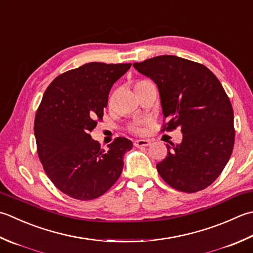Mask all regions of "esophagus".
Segmentation results:
<instances>
[{
    "label": "esophagus",
    "instance_id": "obj_1",
    "mask_svg": "<svg viewBox=\"0 0 253 253\" xmlns=\"http://www.w3.org/2000/svg\"><path fill=\"white\" fill-rule=\"evenodd\" d=\"M133 145H135L138 148L148 147V146L151 145V141L148 140V139H138V140H136L135 142H133Z\"/></svg>",
    "mask_w": 253,
    "mask_h": 253
}]
</instances>
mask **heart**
I'll use <instances>...</instances> for the list:
<instances>
[{
    "mask_svg": "<svg viewBox=\"0 0 253 253\" xmlns=\"http://www.w3.org/2000/svg\"><path fill=\"white\" fill-rule=\"evenodd\" d=\"M146 83H149V81H147V80H139V81H138V82L136 83V87H138L139 85H142V84H146ZM135 129L138 130L137 128H135Z\"/></svg>",
    "mask_w": 253,
    "mask_h": 253,
    "instance_id": "heart-1",
    "label": "heart"
}]
</instances>
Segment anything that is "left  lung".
<instances>
[{
    "label": "left lung",
    "mask_w": 253,
    "mask_h": 253,
    "mask_svg": "<svg viewBox=\"0 0 253 253\" xmlns=\"http://www.w3.org/2000/svg\"><path fill=\"white\" fill-rule=\"evenodd\" d=\"M159 88L163 130L180 128V145L168 146L157 165L173 189L195 193L210 186L224 170L234 149L231 103L218 79L201 63L176 56H158L133 63Z\"/></svg>",
    "instance_id": "8db88e82"
}]
</instances>
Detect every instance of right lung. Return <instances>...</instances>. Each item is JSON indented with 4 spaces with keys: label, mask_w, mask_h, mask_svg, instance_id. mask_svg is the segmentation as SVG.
I'll return each mask as SVG.
<instances>
[{
    "label": "right lung",
    "mask_w": 253,
    "mask_h": 253,
    "mask_svg": "<svg viewBox=\"0 0 253 253\" xmlns=\"http://www.w3.org/2000/svg\"><path fill=\"white\" fill-rule=\"evenodd\" d=\"M130 67L83 64L57 77L43 94L34 124L38 157L54 186L72 199H97L122 174L132 142L117 137L104 150L90 132L103 120L113 84Z\"/></svg>",
    "instance_id": "right-lung-1"
}]
</instances>
